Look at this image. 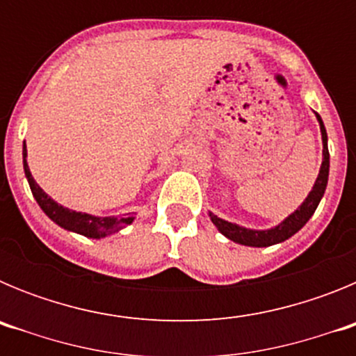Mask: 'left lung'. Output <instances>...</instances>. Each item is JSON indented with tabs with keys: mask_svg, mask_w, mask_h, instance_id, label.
I'll list each match as a JSON object with an SVG mask.
<instances>
[{
	"mask_svg": "<svg viewBox=\"0 0 356 356\" xmlns=\"http://www.w3.org/2000/svg\"><path fill=\"white\" fill-rule=\"evenodd\" d=\"M317 115V121H319L321 127V135H323V163H321V171L319 176H317L316 185L310 191V194L307 196V200L303 201V205L300 209L296 210L294 213L285 219L282 225H278L276 228L271 229H264V232H257V229H248L242 228V226L234 225V222L222 221L217 216H213L210 212V219H212L213 225L217 226V229L221 232L222 235L229 238V241L237 242V244H244V246H254V248H266V246H273V244H278V242L287 241L289 237L296 234V232H300L307 221L312 217V213L316 212L317 205H319L321 197L325 194L326 191V184H328V171H330V153H328V135H326V128L323 124V119Z\"/></svg>",
	"mask_w": 356,
	"mask_h": 356,
	"instance_id": "1",
	"label": "left lung"
}]
</instances>
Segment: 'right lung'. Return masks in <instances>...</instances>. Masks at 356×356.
<instances>
[{"label":"right lung","mask_w":356,"mask_h":356,"mask_svg":"<svg viewBox=\"0 0 356 356\" xmlns=\"http://www.w3.org/2000/svg\"><path fill=\"white\" fill-rule=\"evenodd\" d=\"M23 163H24V175L28 178V184H30L31 194L37 200L40 209L44 210V213L55 221L56 225L62 226L65 229H71V232H76V234L85 235V237L92 238H102L106 235L114 234L118 229H121L122 226L130 225L134 221V216L127 217H96L89 216V213L74 212V210L64 209L62 205L55 203L48 194L44 193L42 188L37 185V181L33 180L30 169H28L26 163V146H23Z\"/></svg>","instance_id":"add662e5"}]
</instances>
